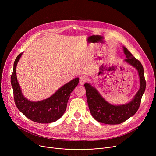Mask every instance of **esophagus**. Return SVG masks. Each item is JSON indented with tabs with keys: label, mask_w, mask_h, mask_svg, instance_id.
Returning <instances> with one entry per match:
<instances>
[{
	"label": "esophagus",
	"mask_w": 156,
	"mask_h": 156,
	"mask_svg": "<svg viewBox=\"0 0 156 156\" xmlns=\"http://www.w3.org/2000/svg\"><path fill=\"white\" fill-rule=\"evenodd\" d=\"M87 79L85 76H81L80 78L79 83H80V85H83L85 83V82L87 81Z\"/></svg>",
	"instance_id": "1"
}]
</instances>
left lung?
Listing matches in <instances>:
<instances>
[{"label":"left lung","mask_w":156,"mask_h":156,"mask_svg":"<svg viewBox=\"0 0 156 156\" xmlns=\"http://www.w3.org/2000/svg\"><path fill=\"white\" fill-rule=\"evenodd\" d=\"M123 49L126 57L124 62L135 68L138 72L140 90L128 103L113 105L108 102L95 87L88 83H85L86 99L90 111L93 118L100 123L108 125L120 124L134 115L140 107L143 94L145 91L146 83L143 65L125 47L123 46Z\"/></svg>","instance_id":"1"}]
</instances>
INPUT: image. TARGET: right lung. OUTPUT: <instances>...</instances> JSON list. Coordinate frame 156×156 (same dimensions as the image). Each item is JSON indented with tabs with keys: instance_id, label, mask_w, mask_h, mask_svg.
I'll return each mask as SVG.
<instances>
[{
	"instance_id": "add662e5",
	"label": "right lung",
	"mask_w": 156,
	"mask_h": 156,
	"mask_svg": "<svg viewBox=\"0 0 156 156\" xmlns=\"http://www.w3.org/2000/svg\"><path fill=\"white\" fill-rule=\"evenodd\" d=\"M23 52L16 58L11 76L15 104L21 113L31 120L39 123H49L58 120L65 113L71 93L77 86L79 78H76L66 83L51 97L34 102L27 99L22 94L16 73L17 63Z\"/></svg>"
}]
</instances>
